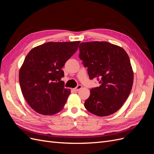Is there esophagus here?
<instances>
[{
	"mask_svg": "<svg viewBox=\"0 0 154 154\" xmlns=\"http://www.w3.org/2000/svg\"><path fill=\"white\" fill-rule=\"evenodd\" d=\"M82 87V86L81 85H78L76 87H75V88H74V91H76V92H77V91H78L80 90V89H81Z\"/></svg>",
	"mask_w": 154,
	"mask_h": 154,
	"instance_id": "esophagus-1",
	"label": "esophagus"
}]
</instances>
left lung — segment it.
Segmentation results:
<instances>
[{
    "instance_id": "obj_1",
    "label": "left lung",
    "mask_w": 154,
    "mask_h": 154,
    "mask_svg": "<svg viewBox=\"0 0 154 154\" xmlns=\"http://www.w3.org/2000/svg\"><path fill=\"white\" fill-rule=\"evenodd\" d=\"M79 49V58L87 67L89 78L97 79L100 84L91 89L85 109L98 116L114 114L127 100L133 85V71L127 53L107 42H82Z\"/></svg>"
}]
</instances>
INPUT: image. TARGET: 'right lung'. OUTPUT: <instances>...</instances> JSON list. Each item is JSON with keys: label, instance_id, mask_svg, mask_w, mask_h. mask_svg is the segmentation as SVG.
I'll use <instances>...</instances> for the list:
<instances>
[{"label": "right lung", "instance_id": "right-lung-1", "mask_svg": "<svg viewBox=\"0 0 154 154\" xmlns=\"http://www.w3.org/2000/svg\"><path fill=\"white\" fill-rule=\"evenodd\" d=\"M80 41L50 42L32 49L19 71L22 94L31 108L43 115L61 111L71 94L64 87L62 68L76 52Z\"/></svg>", "mask_w": 154, "mask_h": 154}]
</instances>
